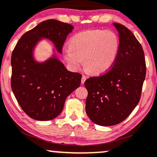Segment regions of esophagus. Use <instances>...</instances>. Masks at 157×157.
<instances>
[{"mask_svg": "<svg viewBox=\"0 0 157 157\" xmlns=\"http://www.w3.org/2000/svg\"><path fill=\"white\" fill-rule=\"evenodd\" d=\"M86 79H87L86 76H85V75H82V80H81V83H82V84H84L85 81H86Z\"/></svg>", "mask_w": 157, "mask_h": 157, "instance_id": "esophagus-1", "label": "esophagus"}]
</instances>
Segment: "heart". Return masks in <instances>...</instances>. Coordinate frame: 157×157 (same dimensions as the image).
Listing matches in <instances>:
<instances>
[{"label": "heart", "mask_w": 157, "mask_h": 157, "mask_svg": "<svg viewBox=\"0 0 157 157\" xmlns=\"http://www.w3.org/2000/svg\"><path fill=\"white\" fill-rule=\"evenodd\" d=\"M119 48V39L113 31L88 30L73 36L63 55L72 69L80 68L83 59L87 71L101 75L113 67Z\"/></svg>", "instance_id": "b5f03b06"}]
</instances>
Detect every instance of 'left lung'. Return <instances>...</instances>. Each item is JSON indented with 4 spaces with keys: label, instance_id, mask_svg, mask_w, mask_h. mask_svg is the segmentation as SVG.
Instances as JSON below:
<instances>
[{
    "label": "left lung",
    "instance_id": "8db88e82",
    "mask_svg": "<svg viewBox=\"0 0 157 157\" xmlns=\"http://www.w3.org/2000/svg\"><path fill=\"white\" fill-rule=\"evenodd\" d=\"M119 34L120 48L110 70L85 82L88 97L86 110L100 126H113L131 114L140 99L146 65L140 42L127 28L113 23Z\"/></svg>",
    "mask_w": 157,
    "mask_h": 157
}]
</instances>
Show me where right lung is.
<instances>
[{"label":"right lung","instance_id":"1","mask_svg":"<svg viewBox=\"0 0 157 157\" xmlns=\"http://www.w3.org/2000/svg\"><path fill=\"white\" fill-rule=\"evenodd\" d=\"M73 28L56 20H45L25 33L13 50L11 86L20 106L31 118H56L67 97L80 86L82 75L68 71L56 56L44 63H37L33 57V48L41 38L52 41L61 53Z\"/></svg>","mask_w":157,"mask_h":157}]
</instances>
